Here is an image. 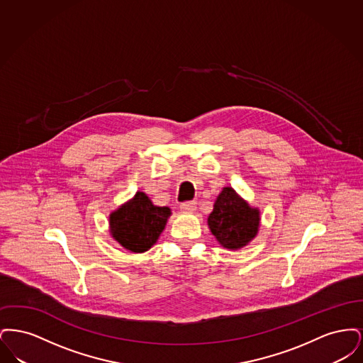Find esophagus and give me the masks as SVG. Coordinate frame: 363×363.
<instances>
[{
    "instance_id": "esophagus-1",
    "label": "esophagus",
    "mask_w": 363,
    "mask_h": 363,
    "mask_svg": "<svg viewBox=\"0 0 363 363\" xmlns=\"http://www.w3.org/2000/svg\"><path fill=\"white\" fill-rule=\"evenodd\" d=\"M196 206H197V203L196 201H188V203H184V204H181V211L184 212V213H193L194 211H196Z\"/></svg>"
}]
</instances>
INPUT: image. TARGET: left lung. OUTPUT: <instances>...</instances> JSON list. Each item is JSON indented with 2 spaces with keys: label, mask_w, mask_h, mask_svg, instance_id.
I'll use <instances>...</instances> for the list:
<instances>
[{
  "label": "left lung",
  "mask_w": 363,
  "mask_h": 363,
  "mask_svg": "<svg viewBox=\"0 0 363 363\" xmlns=\"http://www.w3.org/2000/svg\"><path fill=\"white\" fill-rule=\"evenodd\" d=\"M259 215V208L252 207L231 186H225L215 200L207 223L222 247L238 250L256 238Z\"/></svg>",
  "instance_id": "left-lung-1"
}]
</instances>
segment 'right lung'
<instances>
[{"label": "right lung", "instance_id": "right-lung-1", "mask_svg": "<svg viewBox=\"0 0 363 363\" xmlns=\"http://www.w3.org/2000/svg\"><path fill=\"white\" fill-rule=\"evenodd\" d=\"M170 216V208L157 207L144 191L138 190L108 215V233L123 249L144 253L157 242Z\"/></svg>", "mask_w": 363, "mask_h": 363}]
</instances>
